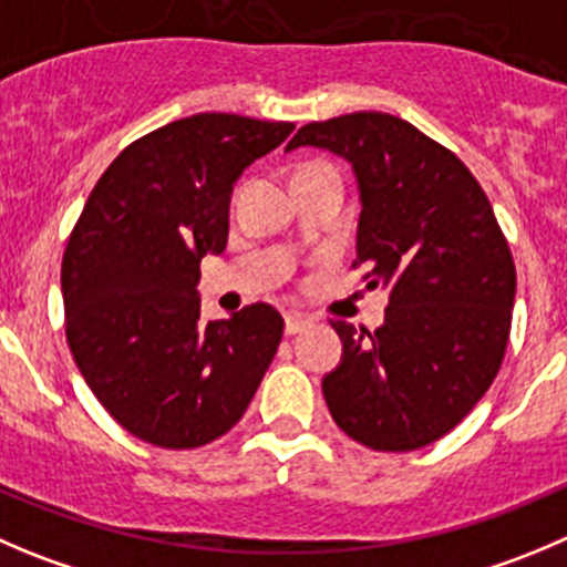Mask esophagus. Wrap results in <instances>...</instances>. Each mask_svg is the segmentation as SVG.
Returning <instances> with one entry per match:
<instances>
[{"instance_id": "obj_1", "label": "esophagus", "mask_w": 567, "mask_h": 567, "mask_svg": "<svg viewBox=\"0 0 567 567\" xmlns=\"http://www.w3.org/2000/svg\"><path fill=\"white\" fill-rule=\"evenodd\" d=\"M311 326V320L306 315H298V311H289L287 315V333H300Z\"/></svg>"}]
</instances>
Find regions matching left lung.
I'll use <instances>...</instances> for the list:
<instances>
[{
	"mask_svg": "<svg viewBox=\"0 0 567 567\" xmlns=\"http://www.w3.org/2000/svg\"><path fill=\"white\" fill-rule=\"evenodd\" d=\"M350 161L361 214L353 267L390 292L384 326L333 320L331 417L373 451H417L482 401L504 361L515 261L487 194L449 147L406 118L359 111L311 122L287 144Z\"/></svg>",
	"mask_w": 567,
	"mask_h": 567,
	"instance_id": "1",
	"label": "left lung"
}]
</instances>
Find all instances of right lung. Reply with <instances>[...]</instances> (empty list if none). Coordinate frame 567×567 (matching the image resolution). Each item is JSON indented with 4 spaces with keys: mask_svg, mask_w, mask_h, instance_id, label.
I'll use <instances>...</instances> for the list:
<instances>
[{
    "mask_svg": "<svg viewBox=\"0 0 567 567\" xmlns=\"http://www.w3.org/2000/svg\"><path fill=\"white\" fill-rule=\"evenodd\" d=\"M292 122L236 113L177 118L127 144L91 188L61 264L66 342L122 429L199 449L234 429L284 337L252 303L199 320V258L228 245L234 183Z\"/></svg>",
    "mask_w": 567,
    "mask_h": 567,
    "instance_id": "right-lung-1",
    "label": "right lung"
}]
</instances>
